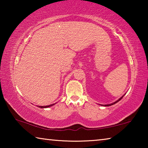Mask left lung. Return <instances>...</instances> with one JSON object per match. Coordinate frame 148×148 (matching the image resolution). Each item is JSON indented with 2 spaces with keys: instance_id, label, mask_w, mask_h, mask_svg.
<instances>
[{
  "instance_id": "8db88e82",
  "label": "left lung",
  "mask_w": 148,
  "mask_h": 148,
  "mask_svg": "<svg viewBox=\"0 0 148 148\" xmlns=\"http://www.w3.org/2000/svg\"><path fill=\"white\" fill-rule=\"evenodd\" d=\"M123 96H124V95H123ZM123 96H122L121 97V98H120V99H119L118 100H117V101H116V102H113V103H112V104H106V105H104V106H112V105H113V104H116V103H117V102H119V101H120V100H121L122 98H123ZM103 106H104V105H103Z\"/></svg>"
}]
</instances>
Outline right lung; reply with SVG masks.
<instances>
[{
    "instance_id": "right-lung-1",
    "label": "right lung",
    "mask_w": 148,
    "mask_h": 148,
    "mask_svg": "<svg viewBox=\"0 0 148 148\" xmlns=\"http://www.w3.org/2000/svg\"><path fill=\"white\" fill-rule=\"evenodd\" d=\"M55 104H50V105H47V106H38L39 108H48V107H50V106H53V105H54Z\"/></svg>"
}]
</instances>
